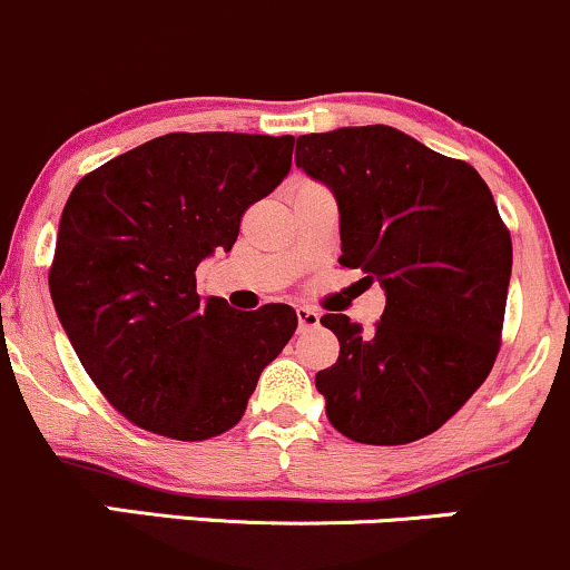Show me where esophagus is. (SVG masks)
<instances>
[{
  "mask_svg": "<svg viewBox=\"0 0 570 570\" xmlns=\"http://www.w3.org/2000/svg\"><path fill=\"white\" fill-rule=\"evenodd\" d=\"M318 318H322V316H318L314 308H305V305H297V327H299V330L316 327Z\"/></svg>",
  "mask_w": 570,
  "mask_h": 570,
  "instance_id": "obj_1",
  "label": "esophagus"
}]
</instances>
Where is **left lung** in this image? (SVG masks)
Instances as JSON below:
<instances>
[{
  "instance_id": "8db88e82",
  "label": "left lung",
  "mask_w": 570,
  "mask_h": 570,
  "mask_svg": "<svg viewBox=\"0 0 570 570\" xmlns=\"http://www.w3.org/2000/svg\"><path fill=\"white\" fill-rule=\"evenodd\" d=\"M297 167L333 191L341 265L384 286L373 333L322 316L341 343L316 373L337 433L397 446L435 433L495 365L511 235L490 186L400 129L341 127L297 137Z\"/></svg>"
}]
</instances>
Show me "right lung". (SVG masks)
<instances>
[{"label": "right lung", "mask_w": 570, "mask_h": 570, "mask_svg": "<svg viewBox=\"0 0 570 570\" xmlns=\"http://www.w3.org/2000/svg\"><path fill=\"white\" fill-rule=\"evenodd\" d=\"M292 148V135H161L67 199L48 275L56 316L99 392L142 430L205 441L235 428L295 335L292 305L235 311L199 297L194 278L286 178Z\"/></svg>", "instance_id": "1"}]
</instances>
